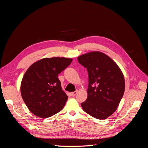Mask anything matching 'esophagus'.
I'll list each match as a JSON object with an SVG mask.
<instances>
[{
    "mask_svg": "<svg viewBox=\"0 0 148 148\" xmlns=\"http://www.w3.org/2000/svg\"><path fill=\"white\" fill-rule=\"evenodd\" d=\"M77 92H78V91H74V92H71V93H70V95H71V96H75L76 95H77Z\"/></svg>",
    "mask_w": 148,
    "mask_h": 148,
    "instance_id": "obj_1",
    "label": "esophagus"
}]
</instances>
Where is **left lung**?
Listing matches in <instances>:
<instances>
[{"label": "left lung", "mask_w": 148, "mask_h": 148, "mask_svg": "<svg viewBox=\"0 0 148 148\" xmlns=\"http://www.w3.org/2000/svg\"><path fill=\"white\" fill-rule=\"evenodd\" d=\"M88 73V97L82 103L83 110L104 120L118 107L125 91L123 75L115 62L105 53L95 51L78 57Z\"/></svg>", "instance_id": "8db88e82"}]
</instances>
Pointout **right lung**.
Wrapping results in <instances>:
<instances>
[{
    "mask_svg": "<svg viewBox=\"0 0 148 148\" xmlns=\"http://www.w3.org/2000/svg\"><path fill=\"white\" fill-rule=\"evenodd\" d=\"M72 59L65 57L44 58L31 65L21 83V95L31 112L48 118L63 109L68 96L62 90L58 75Z\"/></svg>",
    "mask_w": 148,
    "mask_h": 148,
    "instance_id": "obj_1",
    "label": "right lung"
}]
</instances>
